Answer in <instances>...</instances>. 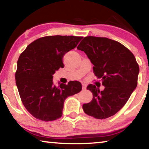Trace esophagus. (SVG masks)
<instances>
[{"mask_svg":"<svg viewBox=\"0 0 149 149\" xmlns=\"http://www.w3.org/2000/svg\"><path fill=\"white\" fill-rule=\"evenodd\" d=\"M86 88H87V86H86V84H82V89H84V90H86Z\"/></svg>","mask_w":149,"mask_h":149,"instance_id":"esophagus-1","label":"esophagus"}]
</instances>
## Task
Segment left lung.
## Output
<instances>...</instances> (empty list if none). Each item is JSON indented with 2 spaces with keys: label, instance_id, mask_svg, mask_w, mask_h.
<instances>
[{
  "label": "left lung",
  "instance_id": "1",
  "mask_svg": "<svg viewBox=\"0 0 149 149\" xmlns=\"http://www.w3.org/2000/svg\"><path fill=\"white\" fill-rule=\"evenodd\" d=\"M93 65V72L105 86L100 91L89 84L91 102L83 105L84 111L99 119H107L125 105L137 86L139 67L134 55L117 41L103 37H85L77 47Z\"/></svg>",
  "mask_w": 149,
  "mask_h": 149
}]
</instances>
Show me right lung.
<instances>
[{"label": "right lung", "instance_id": "obj_1", "mask_svg": "<svg viewBox=\"0 0 149 149\" xmlns=\"http://www.w3.org/2000/svg\"><path fill=\"white\" fill-rule=\"evenodd\" d=\"M81 36H49L32 42L20 54L15 74L23 105L33 117L52 121L62 117L65 99L81 90L79 81L53 83L56 71L63 68L65 54L74 49Z\"/></svg>", "mask_w": 149, "mask_h": 149}]
</instances>
